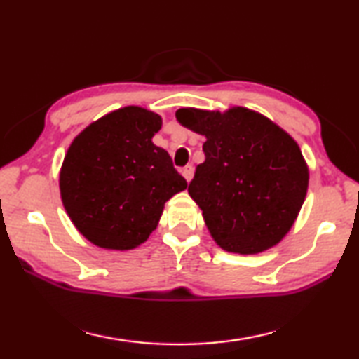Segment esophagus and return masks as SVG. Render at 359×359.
I'll return each instance as SVG.
<instances>
[{
    "mask_svg": "<svg viewBox=\"0 0 359 359\" xmlns=\"http://www.w3.org/2000/svg\"><path fill=\"white\" fill-rule=\"evenodd\" d=\"M193 174H194V168L191 165H188L182 169V175H184L187 182H190L193 179Z\"/></svg>",
    "mask_w": 359,
    "mask_h": 359,
    "instance_id": "34e87169",
    "label": "esophagus"
}]
</instances>
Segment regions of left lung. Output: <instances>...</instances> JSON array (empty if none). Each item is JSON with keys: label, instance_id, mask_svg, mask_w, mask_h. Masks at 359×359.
Masks as SVG:
<instances>
[{"label": "left lung", "instance_id": "obj_1", "mask_svg": "<svg viewBox=\"0 0 359 359\" xmlns=\"http://www.w3.org/2000/svg\"><path fill=\"white\" fill-rule=\"evenodd\" d=\"M175 118L205 136V160L188 185L223 250L255 255L278 244L306 199L309 168L299 145L264 115L182 107Z\"/></svg>", "mask_w": 359, "mask_h": 359}]
</instances>
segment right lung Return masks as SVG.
<instances>
[{
  "label": "right lung",
  "mask_w": 359,
  "mask_h": 359,
  "mask_svg": "<svg viewBox=\"0 0 359 359\" xmlns=\"http://www.w3.org/2000/svg\"><path fill=\"white\" fill-rule=\"evenodd\" d=\"M161 117L126 106L88 125L66 151L60 194L79 233L107 250H131L149 239L187 180L168 151L151 142Z\"/></svg>",
  "instance_id": "1"
}]
</instances>
